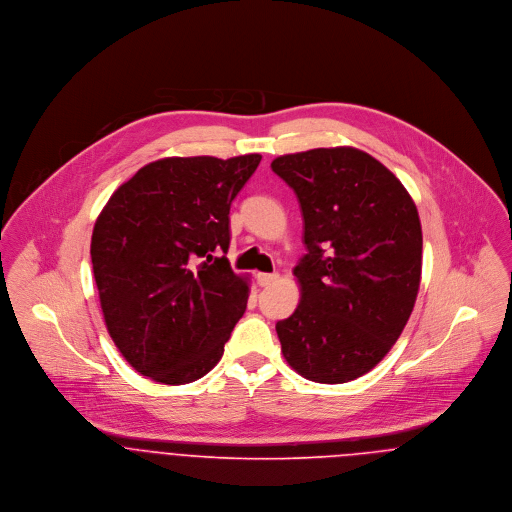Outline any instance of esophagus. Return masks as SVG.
<instances>
[{"label":"esophagus","mask_w":512,"mask_h":512,"mask_svg":"<svg viewBox=\"0 0 512 512\" xmlns=\"http://www.w3.org/2000/svg\"><path fill=\"white\" fill-rule=\"evenodd\" d=\"M256 280H258V284L264 288V286L274 284V282L278 280V274H264V272H260V274L256 276Z\"/></svg>","instance_id":"esophagus-1"}]
</instances>
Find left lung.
Segmentation results:
<instances>
[{
  "instance_id": "8db88e82",
  "label": "left lung",
  "mask_w": 512,
  "mask_h": 512,
  "mask_svg": "<svg viewBox=\"0 0 512 512\" xmlns=\"http://www.w3.org/2000/svg\"><path fill=\"white\" fill-rule=\"evenodd\" d=\"M272 171L297 195L307 246L293 268L299 305L276 323L282 353L307 380H355L386 357L414 309L418 209L396 175L357 147L280 155Z\"/></svg>"
}]
</instances>
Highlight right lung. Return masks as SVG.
<instances>
[{"label": "right lung", "mask_w": 512, "mask_h": 512, "mask_svg": "<svg viewBox=\"0 0 512 512\" xmlns=\"http://www.w3.org/2000/svg\"><path fill=\"white\" fill-rule=\"evenodd\" d=\"M260 159L151 161L96 219L90 256L106 329L122 357L155 382L205 376L244 315L248 280L224 254L230 205Z\"/></svg>", "instance_id": "right-lung-1"}]
</instances>
